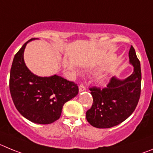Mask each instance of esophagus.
Returning <instances> with one entry per match:
<instances>
[{
  "mask_svg": "<svg viewBox=\"0 0 153 153\" xmlns=\"http://www.w3.org/2000/svg\"><path fill=\"white\" fill-rule=\"evenodd\" d=\"M78 88H79L80 92H82V91H84L86 90V88H85V86L83 85V84H80L79 87H78Z\"/></svg>",
  "mask_w": 153,
  "mask_h": 153,
  "instance_id": "esophagus-1",
  "label": "esophagus"
}]
</instances>
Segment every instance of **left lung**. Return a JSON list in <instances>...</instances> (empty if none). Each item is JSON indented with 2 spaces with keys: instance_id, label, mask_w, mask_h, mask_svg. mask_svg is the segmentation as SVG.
I'll list each match as a JSON object with an SVG mask.
<instances>
[{
  "instance_id": "1",
  "label": "left lung",
  "mask_w": 153,
  "mask_h": 153,
  "mask_svg": "<svg viewBox=\"0 0 153 153\" xmlns=\"http://www.w3.org/2000/svg\"><path fill=\"white\" fill-rule=\"evenodd\" d=\"M130 63L134 67L131 75L124 80L112 77L104 88H89L93 104L86 112V119L97 128H111L127 119L135 111L141 92V68L135 49L129 51Z\"/></svg>"
}]
</instances>
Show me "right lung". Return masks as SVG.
Returning a JSON list of instances; mask_svg holds the SVG:
<instances>
[{
  "label": "right lung",
  "instance_id": "obj_1",
  "mask_svg": "<svg viewBox=\"0 0 153 153\" xmlns=\"http://www.w3.org/2000/svg\"><path fill=\"white\" fill-rule=\"evenodd\" d=\"M23 44L13 58L10 74V91L15 107L22 116L39 124H49L61 116L65 103L78 93L77 84L57 75L39 77L26 65Z\"/></svg>",
  "mask_w": 153,
  "mask_h": 153
}]
</instances>
